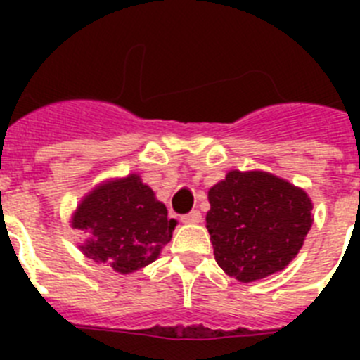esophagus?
I'll list each match as a JSON object with an SVG mask.
<instances>
[{
	"label": "esophagus",
	"instance_id": "1",
	"mask_svg": "<svg viewBox=\"0 0 360 360\" xmlns=\"http://www.w3.org/2000/svg\"><path fill=\"white\" fill-rule=\"evenodd\" d=\"M184 224H200L202 221V212L200 211H191L182 216Z\"/></svg>",
	"mask_w": 360,
	"mask_h": 360
}]
</instances>
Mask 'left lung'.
I'll list each match as a JSON object with an SVG mask.
<instances>
[{
	"mask_svg": "<svg viewBox=\"0 0 360 360\" xmlns=\"http://www.w3.org/2000/svg\"><path fill=\"white\" fill-rule=\"evenodd\" d=\"M209 203L216 263L241 283L285 269L314 221L307 193L263 171H231L209 189Z\"/></svg>",
	"mask_w": 360,
	"mask_h": 360,
	"instance_id": "left-lung-1",
	"label": "left lung"
}]
</instances>
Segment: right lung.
Returning a JSON list of instances; mask_svg holds the SVG:
<instances>
[{
	"instance_id": "obj_1",
	"label": "right lung",
	"mask_w": 360,
	"mask_h": 360,
	"mask_svg": "<svg viewBox=\"0 0 360 360\" xmlns=\"http://www.w3.org/2000/svg\"><path fill=\"white\" fill-rule=\"evenodd\" d=\"M72 227L84 236V256L129 274L157 259L171 241L176 219H167V209L151 187L139 174H129L86 195L73 212Z\"/></svg>"
}]
</instances>
